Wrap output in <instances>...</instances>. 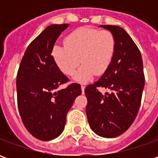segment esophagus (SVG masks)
Instances as JSON below:
<instances>
[{
  "label": "esophagus",
  "instance_id": "obj_1",
  "mask_svg": "<svg viewBox=\"0 0 158 158\" xmlns=\"http://www.w3.org/2000/svg\"><path fill=\"white\" fill-rule=\"evenodd\" d=\"M85 86L84 85H81V89H82V93L85 92Z\"/></svg>",
  "mask_w": 158,
  "mask_h": 158
}]
</instances>
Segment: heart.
Returning a JSON list of instances; mask_svg holds the SVG:
<instances>
[{
    "mask_svg": "<svg viewBox=\"0 0 158 158\" xmlns=\"http://www.w3.org/2000/svg\"><path fill=\"white\" fill-rule=\"evenodd\" d=\"M116 41L108 30L81 27L69 33L64 45L55 44L52 49L53 61L66 75H72L80 62L82 66L75 73L73 79L86 82L106 71L113 61Z\"/></svg>",
    "mask_w": 158,
    "mask_h": 158,
    "instance_id": "heart-1",
    "label": "heart"
}]
</instances>
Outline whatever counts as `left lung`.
I'll return each instance as SVG.
<instances>
[{
  "label": "left lung",
  "instance_id": "left-lung-1",
  "mask_svg": "<svg viewBox=\"0 0 158 158\" xmlns=\"http://www.w3.org/2000/svg\"><path fill=\"white\" fill-rule=\"evenodd\" d=\"M115 38L113 61L103 75L85 89L86 115L96 135L114 138L122 135L135 121L139 111L145 75L139 49L128 33L115 25H101ZM110 91L102 94L98 89Z\"/></svg>",
  "mask_w": 158,
  "mask_h": 158
}]
</instances>
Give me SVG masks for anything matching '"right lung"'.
Instances as JSON below:
<instances>
[{"instance_id":"add662e5","label":"right lung","mask_w":158,"mask_h":158,"mask_svg":"<svg viewBox=\"0 0 158 158\" xmlns=\"http://www.w3.org/2000/svg\"><path fill=\"white\" fill-rule=\"evenodd\" d=\"M69 25L52 24L40 33L26 49L17 74L19 114L27 130L40 140L62 134L67 113L81 95V86L76 83L57 89L69 79L56 65L52 49Z\"/></svg>"}]
</instances>
